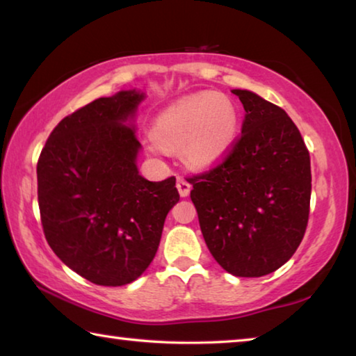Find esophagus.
Listing matches in <instances>:
<instances>
[{
  "mask_svg": "<svg viewBox=\"0 0 356 356\" xmlns=\"http://www.w3.org/2000/svg\"><path fill=\"white\" fill-rule=\"evenodd\" d=\"M177 190H179V195L182 197L188 196L190 191H191V185H190L188 180L184 179V177H179L177 179Z\"/></svg>",
  "mask_w": 356,
  "mask_h": 356,
  "instance_id": "obj_1",
  "label": "esophagus"
}]
</instances>
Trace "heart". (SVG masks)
<instances>
[{"label": "heart", "instance_id": "b5f03b06", "mask_svg": "<svg viewBox=\"0 0 356 356\" xmlns=\"http://www.w3.org/2000/svg\"><path fill=\"white\" fill-rule=\"evenodd\" d=\"M238 114L234 102L220 92H196L179 99L154 120L149 149H182L184 160L204 170L218 163L237 138Z\"/></svg>", "mask_w": 356, "mask_h": 356}]
</instances>
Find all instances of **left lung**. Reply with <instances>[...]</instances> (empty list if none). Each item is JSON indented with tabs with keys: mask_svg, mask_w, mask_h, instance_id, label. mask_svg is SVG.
<instances>
[{
	"mask_svg": "<svg viewBox=\"0 0 356 356\" xmlns=\"http://www.w3.org/2000/svg\"><path fill=\"white\" fill-rule=\"evenodd\" d=\"M242 136L221 165L191 179L209 251L227 273L259 278L284 265L305 236L311 161L297 125L256 92L232 89Z\"/></svg>",
	"mask_w": 356,
	"mask_h": 356,
	"instance_id": "left-lung-1",
	"label": "left lung"
}]
</instances>
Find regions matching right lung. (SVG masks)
<instances>
[{
    "mask_svg": "<svg viewBox=\"0 0 356 356\" xmlns=\"http://www.w3.org/2000/svg\"><path fill=\"white\" fill-rule=\"evenodd\" d=\"M146 92L95 99L59 122L38 161V200L55 254L99 286H125L146 272L176 177L150 182L138 170L136 111Z\"/></svg>",
    "mask_w": 356,
    "mask_h": 356,
    "instance_id": "obj_1",
    "label": "right lung"
}]
</instances>
